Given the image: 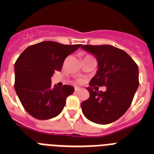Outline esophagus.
Listing matches in <instances>:
<instances>
[{
	"label": "esophagus",
	"instance_id": "esophagus-1",
	"mask_svg": "<svg viewBox=\"0 0 154 154\" xmlns=\"http://www.w3.org/2000/svg\"><path fill=\"white\" fill-rule=\"evenodd\" d=\"M79 90H80L79 87H77V86L75 87V92H78V91H79Z\"/></svg>",
	"mask_w": 154,
	"mask_h": 154
}]
</instances>
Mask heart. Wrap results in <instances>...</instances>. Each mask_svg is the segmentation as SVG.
Returning <instances> with one entry per match:
<instances>
[{"mask_svg":"<svg viewBox=\"0 0 154 154\" xmlns=\"http://www.w3.org/2000/svg\"><path fill=\"white\" fill-rule=\"evenodd\" d=\"M79 82H80V80H79Z\"/></svg>","mask_w":154,"mask_h":154,"instance_id":"obj_1","label":"heart"}]
</instances>
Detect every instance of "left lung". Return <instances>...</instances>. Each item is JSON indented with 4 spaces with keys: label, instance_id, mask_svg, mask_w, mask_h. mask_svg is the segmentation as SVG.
<instances>
[{
    "label": "left lung",
    "instance_id": "left-lung-1",
    "mask_svg": "<svg viewBox=\"0 0 154 154\" xmlns=\"http://www.w3.org/2000/svg\"><path fill=\"white\" fill-rule=\"evenodd\" d=\"M81 48L92 53L99 65L90 87H87L89 98L81 103L82 112L93 123H112L131 105L139 86L138 65L126 51L114 46L85 45ZM97 86H106L107 91L99 92Z\"/></svg>",
    "mask_w": 154,
    "mask_h": 154
}]
</instances>
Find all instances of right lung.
<instances>
[{
  "label": "right lung",
  "instance_id": "1",
  "mask_svg": "<svg viewBox=\"0 0 154 154\" xmlns=\"http://www.w3.org/2000/svg\"><path fill=\"white\" fill-rule=\"evenodd\" d=\"M81 46L46 41L29 46L17 58L14 64V89L31 116L49 119L62 112L74 87H52L51 78L55 71H61L65 58Z\"/></svg>",
  "mask_w": 154,
  "mask_h": 154
}]
</instances>
